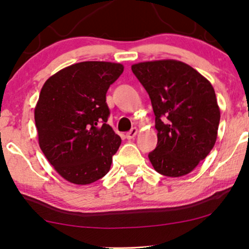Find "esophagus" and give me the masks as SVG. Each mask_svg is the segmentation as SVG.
I'll return each mask as SVG.
<instances>
[{"mask_svg": "<svg viewBox=\"0 0 249 249\" xmlns=\"http://www.w3.org/2000/svg\"><path fill=\"white\" fill-rule=\"evenodd\" d=\"M137 132H138L137 128H132L130 131L125 134V138H127V139H134L136 137V135H137Z\"/></svg>", "mask_w": 249, "mask_h": 249, "instance_id": "1", "label": "esophagus"}]
</instances>
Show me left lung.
<instances>
[{
  "label": "left lung",
  "instance_id": "left-lung-1",
  "mask_svg": "<svg viewBox=\"0 0 249 249\" xmlns=\"http://www.w3.org/2000/svg\"><path fill=\"white\" fill-rule=\"evenodd\" d=\"M132 72L149 95L158 146L148 154L155 171L166 177L188 175L212 151L220 108L209 80L177 60L136 63Z\"/></svg>",
  "mask_w": 249,
  "mask_h": 249
}]
</instances>
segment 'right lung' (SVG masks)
<instances>
[{"instance_id":"right-lung-1","label":"right lung","mask_w":249,"mask_h":249,"mask_svg":"<svg viewBox=\"0 0 249 249\" xmlns=\"http://www.w3.org/2000/svg\"><path fill=\"white\" fill-rule=\"evenodd\" d=\"M122 72L120 63L85 61L42 87L35 107L39 147L67 181L89 185L110 171L121 138L107 124V91Z\"/></svg>"}]
</instances>
